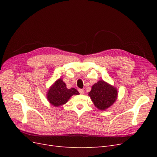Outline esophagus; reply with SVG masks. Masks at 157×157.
I'll list each match as a JSON object with an SVG mask.
<instances>
[{
  "instance_id": "esophagus-1",
  "label": "esophagus",
  "mask_w": 157,
  "mask_h": 157,
  "mask_svg": "<svg viewBox=\"0 0 157 157\" xmlns=\"http://www.w3.org/2000/svg\"><path fill=\"white\" fill-rule=\"evenodd\" d=\"M78 92L80 94H84V90L82 89H78Z\"/></svg>"
}]
</instances>
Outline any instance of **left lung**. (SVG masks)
Masks as SVG:
<instances>
[{"label": "left lung", "mask_w": 157, "mask_h": 157, "mask_svg": "<svg viewBox=\"0 0 157 157\" xmlns=\"http://www.w3.org/2000/svg\"><path fill=\"white\" fill-rule=\"evenodd\" d=\"M94 105L99 110L105 111L116 101L118 91L116 88L103 80L95 83L88 92Z\"/></svg>", "instance_id": "1"}]
</instances>
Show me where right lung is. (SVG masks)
Here are the masks:
<instances>
[{
	"label": "right lung",
	"instance_id": "add662e5",
	"mask_svg": "<svg viewBox=\"0 0 157 157\" xmlns=\"http://www.w3.org/2000/svg\"><path fill=\"white\" fill-rule=\"evenodd\" d=\"M78 94L79 92L75 88L68 89L62 78H59L49 88L46 97L50 104L58 107L67 103L73 95Z\"/></svg>",
	"mask_w": 157,
	"mask_h": 157
}]
</instances>
